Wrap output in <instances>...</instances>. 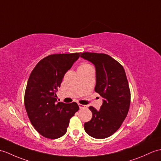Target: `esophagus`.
<instances>
[{
  "instance_id": "esophagus-1",
  "label": "esophagus",
  "mask_w": 161,
  "mask_h": 161,
  "mask_svg": "<svg viewBox=\"0 0 161 161\" xmlns=\"http://www.w3.org/2000/svg\"><path fill=\"white\" fill-rule=\"evenodd\" d=\"M78 105H79V107H80V109H84V108H86V106L85 105H83V104H80V103H79V104H78Z\"/></svg>"
}]
</instances>
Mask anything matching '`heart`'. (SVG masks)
Instances as JSON below:
<instances>
[{"instance_id": "obj_1", "label": "heart", "mask_w": 161, "mask_h": 161, "mask_svg": "<svg viewBox=\"0 0 161 161\" xmlns=\"http://www.w3.org/2000/svg\"><path fill=\"white\" fill-rule=\"evenodd\" d=\"M91 66V65L88 64H86V63H83L80 66Z\"/></svg>"}]
</instances>
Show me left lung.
<instances>
[{
    "label": "left lung",
    "instance_id": "1",
    "mask_svg": "<svg viewBox=\"0 0 161 161\" xmlns=\"http://www.w3.org/2000/svg\"><path fill=\"white\" fill-rule=\"evenodd\" d=\"M80 57L95 65V91L103 98L99 110L89 107L92 117L84 123V130L95 139H106L120 128L129 110L130 91L125 70L107 54L84 52Z\"/></svg>",
    "mask_w": 161,
    "mask_h": 161
}]
</instances>
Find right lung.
I'll return each instance as SVG.
<instances>
[{"label":"right lung","instance_id":"obj_1","mask_svg":"<svg viewBox=\"0 0 161 161\" xmlns=\"http://www.w3.org/2000/svg\"><path fill=\"white\" fill-rule=\"evenodd\" d=\"M79 58L80 53L50 55L30 74L25 106L31 124L44 137L55 139L64 135L70 118L79 110L77 103L58 102L56 98L65 73Z\"/></svg>","mask_w":161,"mask_h":161}]
</instances>
